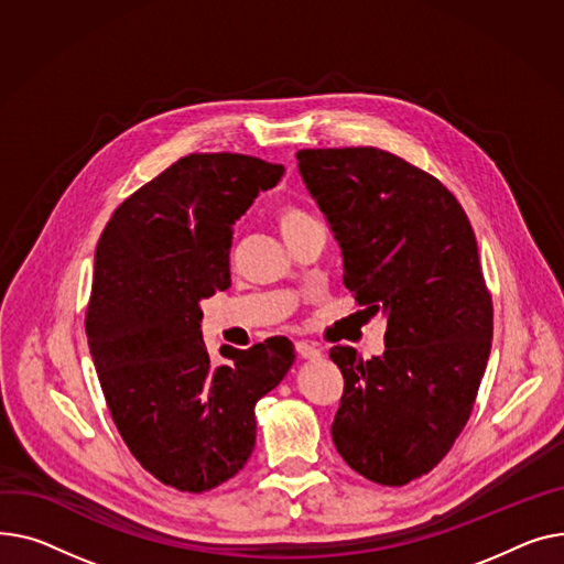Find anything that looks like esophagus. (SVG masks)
Wrapping results in <instances>:
<instances>
[{
    "mask_svg": "<svg viewBox=\"0 0 564 564\" xmlns=\"http://www.w3.org/2000/svg\"><path fill=\"white\" fill-rule=\"evenodd\" d=\"M295 352L305 357V359H318L321 357V348L316 344H310V341H295Z\"/></svg>",
    "mask_w": 564,
    "mask_h": 564,
    "instance_id": "34e87169",
    "label": "esophagus"
}]
</instances>
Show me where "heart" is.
<instances>
[{
    "label": "heart",
    "mask_w": 564,
    "mask_h": 564,
    "mask_svg": "<svg viewBox=\"0 0 564 564\" xmlns=\"http://www.w3.org/2000/svg\"><path fill=\"white\" fill-rule=\"evenodd\" d=\"M307 220H312V216L305 209L297 207V205L286 203V205H282L278 209V225H280L282 231H286V229H291L295 225H301V223H307Z\"/></svg>",
    "instance_id": "b5f03b06"
}]
</instances>
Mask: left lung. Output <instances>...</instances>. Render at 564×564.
Masks as SVG:
<instances>
[{"label": "left lung", "instance_id": "8db88e82", "mask_svg": "<svg viewBox=\"0 0 564 564\" xmlns=\"http://www.w3.org/2000/svg\"><path fill=\"white\" fill-rule=\"evenodd\" d=\"M295 159L341 248L346 289L387 318L382 355L329 350L344 376L333 442L364 478L408 485L451 451L485 376L494 312L476 235L437 177L391 152L327 148Z\"/></svg>", "mask_w": 564, "mask_h": 564}]
</instances>
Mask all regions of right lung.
Listing matches in <instances>:
<instances>
[{
  "mask_svg": "<svg viewBox=\"0 0 564 564\" xmlns=\"http://www.w3.org/2000/svg\"><path fill=\"white\" fill-rule=\"evenodd\" d=\"M284 165L188 154L113 212L95 250L86 337L120 437L180 491H209L248 462L254 405L295 359L286 337L209 359L203 307L229 286L235 223Z\"/></svg>",
  "mask_w": 564,
  "mask_h": 564,
  "instance_id": "right-lung-1",
  "label": "right lung"
}]
</instances>
